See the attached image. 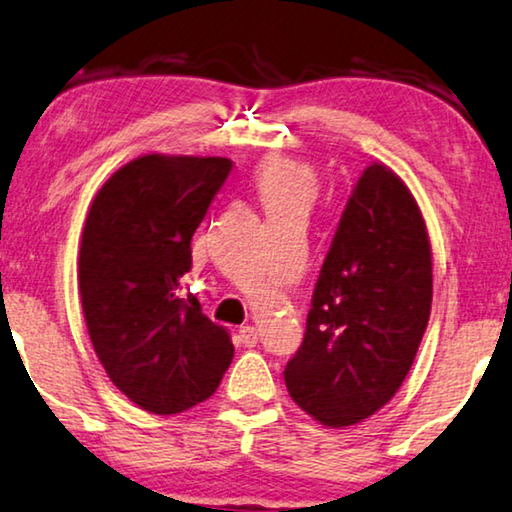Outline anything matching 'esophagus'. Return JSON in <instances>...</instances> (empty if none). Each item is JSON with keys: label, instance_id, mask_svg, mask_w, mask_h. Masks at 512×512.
Wrapping results in <instances>:
<instances>
[{"label": "esophagus", "instance_id": "1", "mask_svg": "<svg viewBox=\"0 0 512 512\" xmlns=\"http://www.w3.org/2000/svg\"><path fill=\"white\" fill-rule=\"evenodd\" d=\"M238 342H240V346H247V348L256 346L258 332H256L254 325H242V328L238 330Z\"/></svg>", "mask_w": 512, "mask_h": 512}]
</instances>
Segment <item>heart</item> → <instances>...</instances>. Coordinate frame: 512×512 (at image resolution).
Instances as JSON below:
<instances>
[{
	"mask_svg": "<svg viewBox=\"0 0 512 512\" xmlns=\"http://www.w3.org/2000/svg\"><path fill=\"white\" fill-rule=\"evenodd\" d=\"M254 182L268 212L295 210L307 214L318 196L314 166L286 154H272L263 159L254 170Z\"/></svg>",
	"mask_w": 512,
	"mask_h": 512,
	"instance_id": "1",
	"label": "heart"
}]
</instances>
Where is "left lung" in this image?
I'll list each match as a JSON object with an SVG mask.
<instances>
[{
  "label": "left lung",
  "instance_id": "obj_1",
  "mask_svg": "<svg viewBox=\"0 0 512 512\" xmlns=\"http://www.w3.org/2000/svg\"><path fill=\"white\" fill-rule=\"evenodd\" d=\"M432 309V244L416 198L381 161L365 168L318 274L288 395L325 427L358 425L395 397Z\"/></svg>",
  "mask_w": 512,
  "mask_h": 512
}]
</instances>
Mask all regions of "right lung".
I'll use <instances>...</instances> for the list:
<instances>
[{"label":"right lung","mask_w":512,"mask_h":512,"mask_svg":"<svg viewBox=\"0 0 512 512\" xmlns=\"http://www.w3.org/2000/svg\"><path fill=\"white\" fill-rule=\"evenodd\" d=\"M226 157L143 154L103 182L78 256L83 314L108 379L140 409L205 402L233 360L226 328L182 295L191 238L231 173Z\"/></svg>","instance_id":"obj_1"}]
</instances>
